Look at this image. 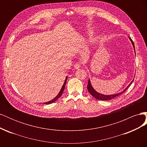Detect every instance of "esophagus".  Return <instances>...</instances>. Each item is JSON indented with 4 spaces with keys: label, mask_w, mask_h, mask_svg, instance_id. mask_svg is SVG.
<instances>
[{
    "label": "esophagus",
    "mask_w": 147,
    "mask_h": 147,
    "mask_svg": "<svg viewBox=\"0 0 147 147\" xmlns=\"http://www.w3.org/2000/svg\"><path fill=\"white\" fill-rule=\"evenodd\" d=\"M74 69H80L82 67V64H80V63H77V64H75L74 65Z\"/></svg>",
    "instance_id": "obj_1"
}]
</instances>
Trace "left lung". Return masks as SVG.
Returning <instances> with one entry per match:
<instances>
[{
	"mask_svg": "<svg viewBox=\"0 0 147 147\" xmlns=\"http://www.w3.org/2000/svg\"><path fill=\"white\" fill-rule=\"evenodd\" d=\"M129 38H130V40H131V41L132 42V45H133V47H134V50H135V47H134V42H133V41L132 40V39H131L130 37H129ZM135 53H136V51H135ZM132 82H133V80H132ZM132 82L129 84V86H128L123 92H119V93H118V94H113V95H110V96H107V95L101 94H100V93H98L97 92H96V91L94 90V89H93V88L92 87L90 80H88V85H87V89H88V91L90 92V94H91L93 97H95V98H96V99L101 100H111V99H112L115 98V97H117V96H120L121 94H123V93L124 92H125V91L127 90V89L129 88V86L130 84L132 83Z\"/></svg>",
	"mask_w": 147,
	"mask_h": 147,
	"instance_id": "left-lung-1",
	"label": "left lung"
}]
</instances>
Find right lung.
Returning <instances> with one entry per match:
<instances>
[{"mask_svg":"<svg viewBox=\"0 0 147 147\" xmlns=\"http://www.w3.org/2000/svg\"><path fill=\"white\" fill-rule=\"evenodd\" d=\"M67 80V77L65 78V82H64V83L63 86H62V88H61V91H59V94L56 96V97H55V98L53 99H52L51 100L49 101V102H46V103H43V104H51V103H53V102H55L56 100H57V99H58V98H59V97H61V96L62 95V94H63V92L64 90V88H65V84H66Z\"/></svg>","mask_w":147,"mask_h":147,"instance_id":"obj_1","label":"right lung"}]
</instances>
